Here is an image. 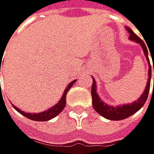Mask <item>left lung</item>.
<instances>
[{"mask_svg": "<svg viewBox=\"0 0 154 154\" xmlns=\"http://www.w3.org/2000/svg\"><path fill=\"white\" fill-rule=\"evenodd\" d=\"M127 31L130 34V39L134 40L135 42L139 43L144 52V55L148 60L149 63V79H148V82L146 85V88L143 92V94L141 96V97H139V99H137V101H134L132 104H128V105H125V106H109L106 104H105L99 97L97 93V86H96V81L93 79V84H92V88H91V96H92V104L94 106V109L102 116H104L105 118H107L109 120H114V121H119V120H123L131 116H133L134 114H135L138 110H140L142 108V106L145 104L148 95H149V91H150V85H151V76H152V71L153 70L154 72V64L153 67L151 66L150 64V59L148 57V50H147V46L145 45V43L143 41V39L141 38H139L130 28H126ZM152 55V54H151ZM153 89H154V83H153Z\"/></svg>", "mask_w": 154, "mask_h": 154, "instance_id": "8db88e82", "label": "left lung"}]
</instances>
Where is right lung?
<instances>
[{
	"instance_id": "right-lung-1",
	"label": "right lung",
	"mask_w": 154,
	"mask_h": 154,
	"mask_svg": "<svg viewBox=\"0 0 154 154\" xmlns=\"http://www.w3.org/2000/svg\"><path fill=\"white\" fill-rule=\"evenodd\" d=\"M1 59H2V57H1ZM1 63H2V62H1ZM75 81H76V80H74V81H72L71 83L68 84L67 88H66V90H65V92H64V94H63L62 98L58 101V103H57L56 106H54L51 107L50 109L46 110V111H44V112H42V113H38V114H31V113H29H29H25V112H23V111H20L19 108H17V107H15V106H13V107H14L19 113H20L22 116H26L27 118H29V119H30V120H33V121H42V122H44V121H48V120L54 118L55 116H57L58 114H60L61 111L64 109V107L66 106V94H67V92L69 91V89L71 88V87L73 86V84H74Z\"/></svg>"
}]
</instances>
